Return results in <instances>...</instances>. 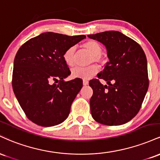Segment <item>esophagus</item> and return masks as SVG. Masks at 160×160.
<instances>
[{
    "label": "esophagus",
    "mask_w": 160,
    "mask_h": 160,
    "mask_svg": "<svg viewBox=\"0 0 160 160\" xmlns=\"http://www.w3.org/2000/svg\"><path fill=\"white\" fill-rule=\"evenodd\" d=\"M88 83H89V81H88V80H82V84H83L84 86L88 85Z\"/></svg>",
    "instance_id": "esophagus-1"
}]
</instances>
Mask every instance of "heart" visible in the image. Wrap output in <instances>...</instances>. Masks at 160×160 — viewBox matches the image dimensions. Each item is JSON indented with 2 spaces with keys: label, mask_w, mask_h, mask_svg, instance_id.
Segmentation results:
<instances>
[{
  "label": "heart",
  "mask_w": 160,
  "mask_h": 160,
  "mask_svg": "<svg viewBox=\"0 0 160 160\" xmlns=\"http://www.w3.org/2000/svg\"><path fill=\"white\" fill-rule=\"evenodd\" d=\"M83 49L88 51L92 56V62L101 63L102 59L101 54L102 52V47L95 40H88L82 45ZM65 62L69 67H72L75 64L76 58V48L74 47H69L64 53L63 56ZM98 72V68L95 65H92L87 68L77 67L71 70V77L74 78H81L83 80H89L95 76Z\"/></svg>",
  "instance_id": "obj_1"
}]
</instances>
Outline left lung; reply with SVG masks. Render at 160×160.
<instances>
[{
  "label": "left lung",
  "instance_id": "left-lung-1",
  "mask_svg": "<svg viewBox=\"0 0 160 160\" xmlns=\"http://www.w3.org/2000/svg\"><path fill=\"white\" fill-rule=\"evenodd\" d=\"M88 38L106 47L109 62L98 78L89 81L93 90L90 109L93 119L101 124L120 126L135 117L149 86L148 62L141 46L120 32L109 31Z\"/></svg>",
  "mask_w": 160,
  "mask_h": 160
}]
</instances>
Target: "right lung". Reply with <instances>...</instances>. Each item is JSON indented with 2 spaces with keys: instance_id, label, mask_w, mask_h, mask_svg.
<instances>
[{
  "instance_id": "1",
  "label": "right lung",
  "mask_w": 160,
  "mask_h": 160,
  "mask_svg": "<svg viewBox=\"0 0 160 160\" xmlns=\"http://www.w3.org/2000/svg\"><path fill=\"white\" fill-rule=\"evenodd\" d=\"M85 38L42 33L28 40L16 53L12 81L14 94L28 118L38 126H56L68 117L82 81L80 78L65 81L71 71L63 56L69 47Z\"/></svg>"
}]
</instances>
